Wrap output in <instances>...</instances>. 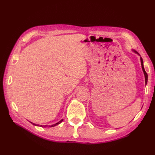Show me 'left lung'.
Wrapping results in <instances>:
<instances>
[{
  "label": "left lung",
  "mask_w": 155,
  "mask_h": 155,
  "mask_svg": "<svg viewBox=\"0 0 155 155\" xmlns=\"http://www.w3.org/2000/svg\"><path fill=\"white\" fill-rule=\"evenodd\" d=\"M133 51H134V52H136V53H137L138 54H139V53H138V52H137V51H134V50H133ZM140 62H141V66H142V68H143V71L144 74V77H145V83H146V84H147V81H148V75H147V73L146 72L145 70H144V65H143V58H141V57H140Z\"/></svg>",
  "instance_id": "obj_1"
}]
</instances>
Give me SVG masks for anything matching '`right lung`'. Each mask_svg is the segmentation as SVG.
<instances>
[{
    "label": "right lung",
    "instance_id": "obj_1",
    "mask_svg": "<svg viewBox=\"0 0 155 155\" xmlns=\"http://www.w3.org/2000/svg\"><path fill=\"white\" fill-rule=\"evenodd\" d=\"M62 120H63V119L61 120L60 121L58 122L57 123H56V124H54L51 125V126H50V125H49V126H48V125H43V126H42V125H40V127H52L56 126V125H57V124H60L61 123H62ZM33 124H34V125H36V126H38V124H34V123H33Z\"/></svg>",
    "mask_w": 155,
    "mask_h": 155
}]
</instances>
